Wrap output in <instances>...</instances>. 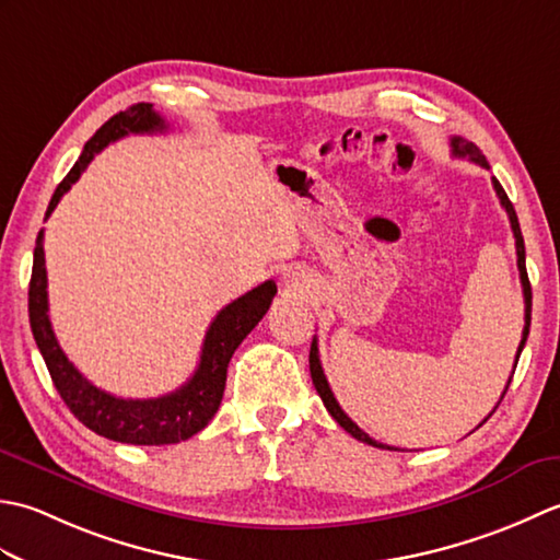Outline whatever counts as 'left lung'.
<instances>
[{"label": "left lung", "instance_id": "1", "mask_svg": "<svg viewBox=\"0 0 560 560\" xmlns=\"http://www.w3.org/2000/svg\"><path fill=\"white\" fill-rule=\"evenodd\" d=\"M450 147H452V156H455V159H469L471 163H479L481 168H489V161H486V156H483V153L479 151V147H474L471 141L462 139V137H452V139H450ZM493 189H495L498 199H501L503 209L508 211L510 225H513L515 247H517V269H520V281H522V295H525V329H522V341H520V347H517L515 365H513V368H517L520 353H522V349H525V341H527V335H529V323H532V287H529V279H527V267H525V241H522V231H520L517 213H515V209H513V201L508 199L505 189L501 187V183L495 180V177H493ZM513 373H515V371H513ZM311 375H313V385H315V389H317V395L323 397V401H325L327 411L331 413V419H335V421H337V423L343 428V431L351 433L355 440H361V443H368V445H373V447H387V450H397V447H389V445L377 443V440H373V438L368 435L365 431H361V428L355 425V423L349 419L347 413H343V409L339 407V401H337V397H335V392L329 389V383H327L325 371H323V363H319L317 337H313V343H311ZM510 380H513V377H510ZM510 380H508V385H505V389H503L501 399L505 397V392H508V387H510ZM498 404H501V401H498ZM495 409H498V407H495ZM495 409H493V411H495ZM493 411H491V413H493ZM491 413L486 416V419H483L479 425H483L486 421H489V419H491Z\"/></svg>", "mask_w": 560, "mask_h": 560}]
</instances>
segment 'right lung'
<instances>
[{"label": "right lung", "instance_id": "add662e5", "mask_svg": "<svg viewBox=\"0 0 560 560\" xmlns=\"http://www.w3.org/2000/svg\"><path fill=\"white\" fill-rule=\"evenodd\" d=\"M165 120L153 110L151 103H137L132 108L113 115L96 135H93L86 147H83L74 168L67 173L62 183L57 185L50 199L45 217H50L69 187L74 185L86 165L101 153L110 141L122 139L127 135H151L163 132ZM277 295V283L271 279L259 283L257 289L247 291L241 299L229 303L223 311L213 317L207 329L205 347H201L199 365L195 375L187 383L156 399H122L110 392L98 389L83 377L74 363H71L57 337L47 315V271H45V249H43V231L35 241L33 253V271L28 287V317L33 339L45 359L47 371H50L52 383L65 399L69 411L77 419L115 443L127 445H173L180 440L192 438L205 428L213 413L219 411L225 389V371L233 359L235 349L241 341L255 329L261 317L267 315L269 305Z\"/></svg>", "mask_w": 560, "mask_h": 560}]
</instances>
